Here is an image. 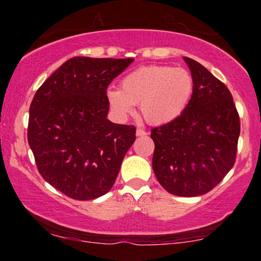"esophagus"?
I'll return each instance as SVG.
<instances>
[{
	"instance_id": "1",
	"label": "esophagus",
	"mask_w": 261,
	"mask_h": 261,
	"mask_svg": "<svg viewBox=\"0 0 261 261\" xmlns=\"http://www.w3.org/2000/svg\"><path fill=\"white\" fill-rule=\"evenodd\" d=\"M135 134H137V137H145V135L147 133H146V132L142 129V128H138L137 133H135Z\"/></svg>"
}]
</instances>
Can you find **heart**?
<instances>
[{
	"label": "heart",
	"mask_w": 261,
	"mask_h": 261,
	"mask_svg": "<svg viewBox=\"0 0 261 261\" xmlns=\"http://www.w3.org/2000/svg\"><path fill=\"white\" fill-rule=\"evenodd\" d=\"M195 91L192 74L183 67L148 65L126 74L120 89L109 88L107 99L120 120L140 107L144 119L151 124H166L183 115Z\"/></svg>",
	"instance_id": "b5f03b06"
}]
</instances>
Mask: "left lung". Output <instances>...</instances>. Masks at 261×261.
<instances>
[{
    "label": "left lung",
    "mask_w": 261,
    "mask_h": 261,
    "mask_svg": "<svg viewBox=\"0 0 261 261\" xmlns=\"http://www.w3.org/2000/svg\"><path fill=\"white\" fill-rule=\"evenodd\" d=\"M183 59L194 77V96L183 115L152 129V167L167 192L196 197L215 188L233 167L240 119L226 85L196 60Z\"/></svg>",
    "instance_id": "8db88e82"
}]
</instances>
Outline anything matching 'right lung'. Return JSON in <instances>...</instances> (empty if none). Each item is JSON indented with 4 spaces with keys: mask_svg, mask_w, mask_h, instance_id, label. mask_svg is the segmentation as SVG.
Returning <instances> with one entry per match:
<instances>
[{
    "mask_svg": "<svg viewBox=\"0 0 261 261\" xmlns=\"http://www.w3.org/2000/svg\"><path fill=\"white\" fill-rule=\"evenodd\" d=\"M133 60L74 57L34 95L28 144L42 178L71 198L106 195L133 145L135 127L107 117V88Z\"/></svg>",
    "mask_w": 261,
    "mask_h": 261,
    "instance_id": "right-lung-1",
    "label": "right lung"
}]
</instances>
